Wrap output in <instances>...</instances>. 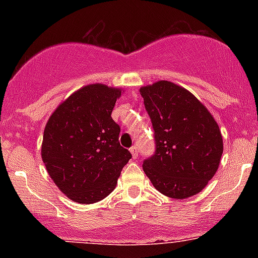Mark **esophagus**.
Returning a JSON list of instances; mask_svg holds the SVG:
<instances>
[{
  "label": "esophagus",
  "instance_id": "obj_1",
  "mask_svg": "<svg viewBox=\"0 0 258 258\" xmlns=\"http://www.w3.org/2000/svg\"><path fill=\"white\" fill-rule=\"evenodd\" d=\"M130 151H131L132 157L137 158V156H139V150H137V147H131L130 148Z\"/></svg>",
  "mask_w": 258,
  "mask_h": 258
}]
</instances>
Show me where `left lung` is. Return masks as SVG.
<instances>
[{
  "label": "left lung",
  "mask_w": 258,
  "mask_h": 258,
  "mask_svg": "<svg viewBox=\"0 0 258 258\" xmlns=\"http://www.w3.org/2000/svg\"><path fill=\"white\" fill-rule=\"evenodd\" d=\"M155 130L156 152L144 171L158 192L184 200L206 187L220 166L223 141L220 127L189 91L170 81L140 88Z\"/></svg>",
  "instance_id": "left-lung-1"
}]
</instances>
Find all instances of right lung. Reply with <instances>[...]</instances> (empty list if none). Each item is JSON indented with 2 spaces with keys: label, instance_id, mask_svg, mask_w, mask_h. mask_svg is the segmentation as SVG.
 Returning <instances> with one entry per match:
<instances>
[{
  "label": "right lung",
  "instance_id": "add662e5",
  "mask_svg": "<svg viewBox=\"0 0 258 258\" xmlns=\"http://www.w3.org/2000/svg\"><path fill=\"white\" fill-rule=\"evenodd\" d=\"M123 88L92 83L75 91L49 116L41 157L62 194L79 204H95L116 188L130 158L119 145L111 113Z\"/></svg>",
  "mask_w": 258,
  "mask_h": 258
}]
</instances>
